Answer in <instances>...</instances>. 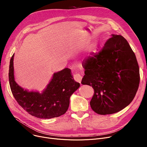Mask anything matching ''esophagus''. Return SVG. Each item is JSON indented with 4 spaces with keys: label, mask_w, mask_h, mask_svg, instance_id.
Listing matches in <instances>:
<instances>
[{
    "label": "esophagus",
    "mask_w": 147,
    "mask_h": 147,
    "mask_svg": "<svg viewBox=\"0 0 147 147\" xmlns=\"http://www.w3.org/2000/svg\"><path fill=\"white\" fill-rule=\"evenodd\" d=\"M74 80H75L76 81H77V82L81 83V80H82V76H81L80 74L76 73V74L74 76Z\"/></svg>",
    "instance_id": "esophagus-1"
}]
</instances>
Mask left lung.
I'll return each mask as SVG.
<instances>
[{"label": "left lung", "mask_w": 147, "mask_h": 147, "mask_svg": "<svg viewBox=\"0 0 147 147\" xmlns=\"http://www.w3.org/2000/svg\"><path fill=\"white\" fill-rule=\"evenodd\" d=\"M102 49L90 57L81 84L92 86V109L99 115L118 112L133 100L140 83L139 67L128 42L112 34Z\"/></svg>", "instance_id": "1"}]
</instances>
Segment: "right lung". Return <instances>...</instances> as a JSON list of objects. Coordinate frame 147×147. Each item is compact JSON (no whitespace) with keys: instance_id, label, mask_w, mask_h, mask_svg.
I'll return each mask as SVG.
<instances>
[{"instance_id":"add662e5","label":"right lung","mask_w":147,"mask_h":147,"mask_svg":"<svg viewBox=\"0 0 147 147\" xmlns=\"http://www.w3.org/2000/svg\"><path fill=\"white\" fill-rule=\"evenodd\" d=\"M14 53L10 61L9 79L11 92L20 105L29 114L40 119H51L64 115L67 111L71 95L80 87L71 70L65 68L56 72L42 92L29 91L17 84L14 74Z\"/></svg>"}]
</instances>
